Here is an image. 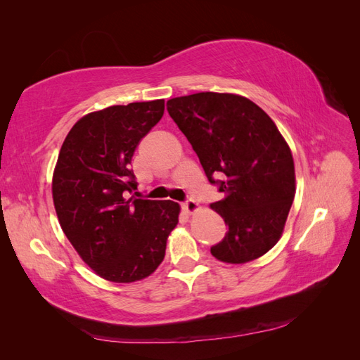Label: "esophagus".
I'll return each mask as SVG.
<instances>
[{
	"mask_svg": "<svg viewBox=\"0 0 360 360\" xmlns=\"http://www.w3.org/2000/svg\"><path fill=\"white\" fill-rule=\"evenodd\" d=\"M183 209L186 210L188 213H193V212H197L200 209V205H198L197 201H193L192 198H188L186 201L183 202Z\"/></svg>",
	"mask_w": 360,
	"mask_h": 360,
	"instance_id": "esophagus-1",
	"label": "esophagus"
}]
</instances>
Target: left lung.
Wrapping results in <instances>:
<instances>
[{
	"label": "left lung",
	"instance_id": "obj_1",
	"mask_svg": "<svg viewBox=\"0 0 360 360\" xmlns=\"http://www.w3.org/2000/svg\"><path fill=\"white\" fill-rule=\"evenodd\" d=\"M207 179L224 193L212 204L228 231L210 252L242 264L274 248L296 192L290 147L271 118L246 97L197 93L167 102Z\"/></svg>",
	"mask_w": 360,
	"mask_h": 360
}]
</instances>
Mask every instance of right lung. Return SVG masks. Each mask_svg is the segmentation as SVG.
<instances>
[{
    "label": "right lung",
    "instance_id": "1",
    "mask_svg": "<svg viewBox=\"0 0 360 360\" xmlns=\"http://www.w3.org/2000/svg\"><path fill=\"white\" fill-rule=\"evenodd\" d=\"M165 101L110 106L76 123L61 146L52 197L64 234L97 275L134 282L163 261L179 222L174 201L129 198L138 183L130 162Z\"/></svg>",
    "mask_w": 360,
    "mask_h": 360
}]
</instances>
